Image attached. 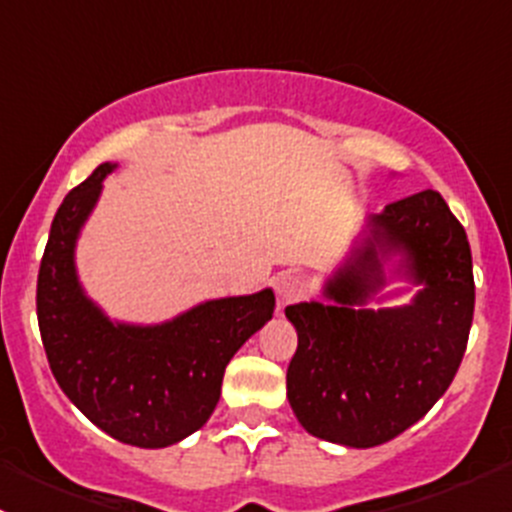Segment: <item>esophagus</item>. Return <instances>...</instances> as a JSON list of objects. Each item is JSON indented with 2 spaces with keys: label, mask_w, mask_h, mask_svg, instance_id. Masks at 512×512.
<instances>
[{
  "label": "esophagus",
  "mask_w": 512,
  "mask_h": 512,
  "mask_svg": "<svg viewBox=\"0 0 512 512\" xmlns=\"http://www.w3.org/2000/svg\"><path fill=\"white\" fill-rule=\"evenodd\" d=\"M275 292H277V304L287 307V304L297 302L304 294V282L294 275H280L275 280Z\"/></svg>",
  "instance_id": "esophagus-1"
}]
</instances>
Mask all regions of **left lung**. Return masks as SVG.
Returning a JSON list of instances; mask_svg holds the SVG:
<instances>
[{
	"label": "left lung",
	"instance_id": "1",
	"mask_svg": "<svg viewBox=\"0 0 512 512\" xmlns=\"http://www.w3.org/2000/svg\"><path fill=\"white\" fill-rule=\"evenodd\" d=\"M399 251L421 284L404 308L364 310L385 284L383 260ZM332 304L285 309L297 329L287 399L312 436L349 448L391 441L446 394L473 322L471 245L436 190H421L371 215L364 242L324 287Z\"/></svg>",
	"mask_w": 512,
	"mask_h": 512
}]
</instances>
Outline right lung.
Masks as SVG:
<instances>
[{"label":"right lung","mask_w":512,"mask_h":512,"mask_svg":"<svg viewBox=\"0 0 512 512\" xmlns=\"http://www.w3.org/2000/svg\"><path fill=\"white\" fill-rule=\"evenodd\" d=\"M113 168L98 165L56 210L36 317L51 374L76 409L116 441L165 448L208 421L227 361L272 319L275 294L210 299L156 327L111 322L79 285L74 247Z\"/></svg>","instance_id":"right-lung-1"}]
</instances>
